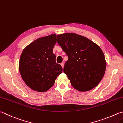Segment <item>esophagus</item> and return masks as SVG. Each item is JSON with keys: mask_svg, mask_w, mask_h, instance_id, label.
<instances>
[{"mask_svg": "<svg viewBox=\"0 0 123 123\" xmlns=\"http://www.w3.org/2000/svg\"><path fill=\"white\" fill-rule=\"evenodd\" d=\"M61 66L62 67V68H64V63H61Z\"/></svg>", "mask_w": 123, "mask_h": 123, "instance_id": "esophagus-1", "label": "esophagus"}]
</instances>
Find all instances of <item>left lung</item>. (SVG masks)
<instances>
[{"label":"left lung","instance_id":"1","mask_svg":"<svg viewBox=\"0 0 123 123\" xmlns=\"http://www.w3.org/2000/svg\"><path fill=\"white\" fill-rule=\"evenodd\" d=\"M57 40L68 57L63 71L73 87L81 92L95 87L106 69V61L100 47L88 38L74 33L57 35Z\"/></svg>","mask_w":123,"mask_h":123}]
</instances>
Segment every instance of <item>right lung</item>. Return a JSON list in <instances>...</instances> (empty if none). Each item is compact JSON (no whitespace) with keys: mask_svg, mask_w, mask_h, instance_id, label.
<instances>
[{"mask_svg":"<svg viewBox=\"0 0 123 123\" xmlns=\"http://www.w3.org/2000/svg\"><path fill=\"white\" fill-rule=\"evenodd\" d=\"M56 35L52 34L33 41L23 50L19 70L28 87L38 92H46L53 86L62 68L57 64L53 49Z\"/></svg>","mask_w":123,"mask_h":123,"instance_id":"add662e5","label":"right lung"}]
</instances>
